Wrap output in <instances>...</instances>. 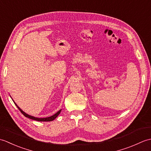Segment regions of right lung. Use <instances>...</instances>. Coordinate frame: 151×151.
I'll return each mask as SVG.
<instances>
[{"label": "right lung", "instance_id": "add662e5", "mask_svg": "<svg viewBox=\"0 0 151 151\" xmlns=\"http://www.w3.org/2000/svg\"><path fill=\"white\" fill-rule=\"evenodd\" d=\"M14 103H15V102H14ZM15 104L16 105V106H17V107L18 108L19 110H20V111L21 112V113H22V114H23V115H24L25 117L29 118V119H33V120H35V121H52L55 119H56L58 116V115L60 114L61 110H59L57 112L56 114H55L54 115H52V116L49 117H45V118H37V117H34V116H32V115H28V114H26V113H25V112H24L23 111H22V110H21V109L18 106H17V104H16V103H15Z\"/></svg>", "mask_w": 151, "mask_h": 151}]
</instances>
